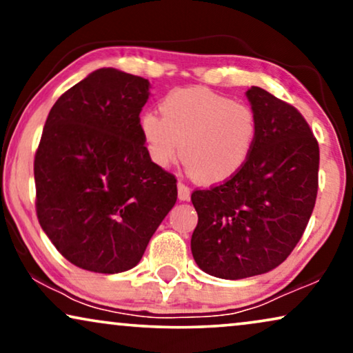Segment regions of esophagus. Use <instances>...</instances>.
Wrapping results in <instances>:
<instances>
[{"label":"esophagus","instance_id":"34e87169","mask_svg":"<svg viewBox=\"0 0 353 353\" xmlns=\"http://www.w3.org/2000/svg\"><path fill=\"white\" fill-rule=\"evenodd\" d=\"M191 196V190L188 188L185 183H178V199L180 201H188Z\"/></svg>","mask_w":353,"mask_h":353}]
</instances>
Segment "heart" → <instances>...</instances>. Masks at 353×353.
Masks as SVG:
<instances>
[{
    "instance_id": "heart-1",
    "label": "heart",
    "mask_w": 353,
    "mask_h": 353,
    "mask_svg": "<svg viewBox=\"0 0 353 353\" xmlns=\"http://www.w3.org/2000/svg\"><path fill=\"white\" fill-rule=\"evenodd\" d=\"M159 115H139L148 156L168 167L180 156L194 180L215 185L230 180L248 163L259 123L248 104L207 88H178L165 94Z\"/></svg>"
}]
</instances>
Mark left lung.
<instances>
[{"instance_id":"obj_1","label":"left lung","mask_w":353,"mask_h":353,"mask_svg":"<svg viewBox=\"0 0 353 353\" xmlns=\"http://www.w3.org/2000/svg\"><path fill=\"white\" fill-rule=\"evenodd\" d=\"M259 123L249 161L230 180L191 194V250L202 272L223 279L267 273L289 257L315 207L320 148L294 105L252 86Z\"/></svg>"}]
</instances>
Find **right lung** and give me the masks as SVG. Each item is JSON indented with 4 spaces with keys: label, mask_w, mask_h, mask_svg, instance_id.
<instances>
[{
    "label": "right lung",
    "mask_w": 353,
    "mask_h": 353,
    "mask_svg": "<svg viewBox=\"0 0 353 353\" xmlns=\"http://www.w3.org/2000/svg\"><path fill=\"white\" fill-rule=\"evenodd\" d=\"M149 81L98 69L67 90L48 115L33 173L37 216L75 267H137L176 202V178L148 156L139 112Z\"/></svg>",
    "instance_id": "1"
}]
</instances>
